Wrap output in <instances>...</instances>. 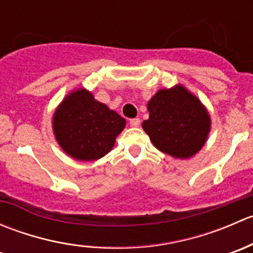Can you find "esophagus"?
Returning a JSON list of instances; mask_svg holds the SVG:
<instances>
[{
    "label": "esophagus",
    "mask_w": 253,
    "mask_h": 253,
    "mask_svg": "<svg viewBox=\"0 0 253 253\" xmlns=\"http://www.w3.org/2000/svg\"><path fill=\"white\" fill-rule=\"evenodd\" d=\"M139 125H141V120H139V119L129 120V126H131V127H138Z\"/></svg>",
    "instance_id": "1"
}]
</instances>
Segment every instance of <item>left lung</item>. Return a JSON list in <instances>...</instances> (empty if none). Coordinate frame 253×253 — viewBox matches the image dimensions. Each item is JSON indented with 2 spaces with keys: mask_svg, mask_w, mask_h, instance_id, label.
I'll return each mask as SVG.
<instances>
[{
  "mask_svg": "<svg viewBox=\"0 0 253 253\" xmlns=\"http://www.w3.org/2000/svg\"><path fill=\"white\" fill-rule=\"evenodd\" d=\"M142 124L154 147L176 159H188L206 144L211 116L202 101L181 84L158 90L147 104Z\"/></svg>",
  "mask_w": 253,
  "mask_h": 253,
  "instance_id": "8db88e82",
  "label": "left lung"
}]
</instances>
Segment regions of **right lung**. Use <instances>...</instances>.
<instances>
[{
	"mask_svg": "<svg viewBox=\"0 0 253 253\" xmlns=\"http://www.w3.org/2000/svg\"><path fill=\"white\" fill-rule=\"evenodd\" d=\"M125 126L124 117L95 100L85 88L67 94L52 116L58 145L79 162H93L108 154Z\"/></svg>",
	"mask_w": 253,
	"mask_h": 253,
	"instance_id": "obj_1",
	"label": "right lung"
}]
</instances>
